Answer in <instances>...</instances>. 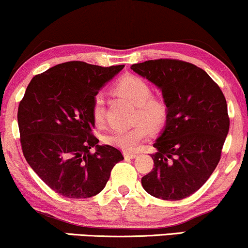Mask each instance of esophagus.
Listing matches in <instances>:
<instances>
[{
    "label": "esophagus",
    "mask_w": 248,
    "mask_h": 248,
    "mask_svg": "<svg viewBox=\"0 0 248 248\" xmlns=\"http://www.w3.org/2000/svg\"><path fill=\"white\" fill-rule=\"evenodd\" d=\"M124 156L126 157V158H136L137 157V154H135V153H124Z\"/></svg>",
    "instance_id": "34e87169"
}]
</instances>
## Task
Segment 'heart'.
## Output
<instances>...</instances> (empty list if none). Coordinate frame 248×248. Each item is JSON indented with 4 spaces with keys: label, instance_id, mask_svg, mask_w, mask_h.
<instances>
[{
    "label": "heart",
    "instance_id": "1",
    "mask_svg": "<svg viewBox=\"0 0 248 248\" xmlns=\"http://www.w3.org/2000/svg\"><path fill=\"white\" fill-rule=\"evenodd\" d=\"M115 91L136 105L135 120H143L132 128L118 129L106 136V142L124 151H135L150 134V128L159 129L168 119V106L162 99L151 97V88L145 80L134 75L121 77L115 84ZM106 100L103 93L94 95L92 118L97 126L105 121Z\"/></svg>",
    "mask_w": 248,
    "mask_h": 248
}]
</instances>
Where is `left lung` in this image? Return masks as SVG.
Wrapping results in <instances>:
<instances>
[{"mask_svg": "<svg viewBox=\"0 0 248 248\" xmlns=\"http://www.w3.org/2000/svg\"><path fill=\"white\" fill-rule=\"evenodd\" d=\"M130 69L162 90L165 126L151 155L155 168L142 178L145 192L177 201L203 186L220 159L229 133L228 105L219 86L201 68L179 60H149Z\"/></svg>", "mask_w": 248, "mask_h": 248, "instance_id": "1", "label": "left lung"}]
</instances>
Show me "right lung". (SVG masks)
I'll return each mask as SVG.
<instances>
[{"mask_svg": "<svg viewBox=\"0 0 248 248\" xmlns=\"http://www.w3.org/2000/svg\"><path fill=\"white\" fill-rule=\"evenodd\" d=\"M124 67L65 62L34 76L26 88L17 114L24 157L60 195H97L113 166L124 159L120 150L99 145L92 135L94 95ZM91 147L96 149L93 154Z\"/></svg>", "mask_w": 248, "mask_h": 248, "instance_id": "right-lung-1", "label": "right lung"}]
</instances>
